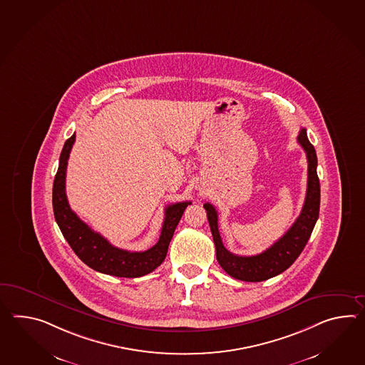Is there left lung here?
<instances>
[{
    "label": "left lung",
    "mask_w": 365,
    "mask_h": 365,
    "mask_svg": "<svg viewBox=\"0 0 365 365\" xmlns=\"http://www.w3.org/2000/svg\"><path fill=\"white\" fill-rule=\"evenodd\" d=\"M297 143L304 148L308 158V188L305 202L300 216L288 229V232L271 247H268L267 250L252 257H241L227 252L220 237L217 211L210 202L204 204L213 235V242L216 246L217 262L227 275L235 279L257 283L279 275L287 268L291 267L308 243L319 215L321 190L319 179L317 175L316 149L310 144L305 128H301Z\"/></svg>",
    "instance_id": "obj_1"
}]
</instances>
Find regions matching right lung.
<instances>
[{
  "label": "right lung",
  "instance_id": "obj_1",
  "mask_svg": "<svg viewBox=\"0 0 365 365\" xmlns=\"http://www.w3.org/2000/svg\"><path fill=\"white\" fill-rule=\"evenodd\" d=\"M74 140L76 133L65 141L52 190L53 215L65 240L76 255L98 272L118 277H138L152 272L166 258L174 230L187 205L191 202H175L165 208V220L160 240L149 250L127 252L115 247L102 235L88 227L69 207L65 194V175Z\"/></svg>",
  "mask_w": 365,
  "mask_h": 365
}]
</instances>
